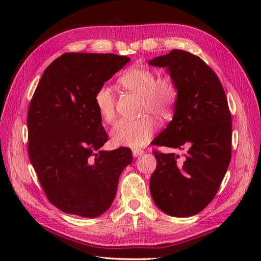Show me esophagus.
Returning <instances> with one entry per match:
<instances>
[{
    "label": "esophagus",
    "instance_id": "1",
    "mask_svg": "<svg viewBox=\"0 0 261 261\" xmlns=\"http://www.w3.org/2000/svg\"><path fill=\"white\" fill-rule=\"evenodd\" d=\"M143 152V150H141V149H134V150H132V154H134V157H139L140 154H142Z\"/></svg>",
    "mask_w": 261,
    "mask_h": 261
}]
</instances>
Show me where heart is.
Returning a JSON list of instances; mask_svg holds the SVG:
<instances>
[{
  "mask_svg": "<svg viewBox=\"0 0 261 261\" xmlns=\"http://www.w3.org/2000/svg\"><path fill=\"white\" fill-rule=\"evenodd\" d=\"M118 84L123 90L140 96L141 113L153 114L160 120L170 118L178 101V87L170 76L165 75L157 79L153 70L142 66H132L124 70L119 77ZM94 103L103 121L107 123L114 121V96L109 87L98 88ZM156 129L157 122L151 115L137 120H122L113 127L111 139L119 147L141 148L150 141Z\"/></svg>",
  "mask_w": 261,
  "mask_h": 261,
  "instance_id": "obj_1",
  "label": "heart"
}]
</instances>
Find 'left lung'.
<instances>
[{"label": "left lung", "instance_id": "8db88e82", "mask_svg": "<svg viewBox=\"0 0 261 261\" xmlns=\"http://www.w3.org/2000/svg\"><path fill=\"white\" fill-rule=\"evenodd\" d=\"M167 68L178 87V101L167 127L153 145L184 151H154L157 167L150 193L170 216L187 218L204 210L218 193L231 160L232 121L223 86L205 62L184 50L149 60Z\"/></svg>", "mask_w": 261, "mask_h": 261}]
</instances>
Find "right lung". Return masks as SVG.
<instances>
[{
	"label": "right lung",
	"instance_id": "right-lung-1",
	"mask_svg": "<svg viewBox=\"0 0 261 261\" xmlns=\"http://www.w3.org/2000/svg\"><path fill=\"white\" fill-rule=\"evenodd\" d=\"M130 62L114 54L66 53L43 71L28 111V152L43 192L65 213L96 218L115 197L131 149L105 151L94 103L99 87Z\"/></svg>",
	"mask_w": 261,
	"mask_h": 261
}]
</instances>
